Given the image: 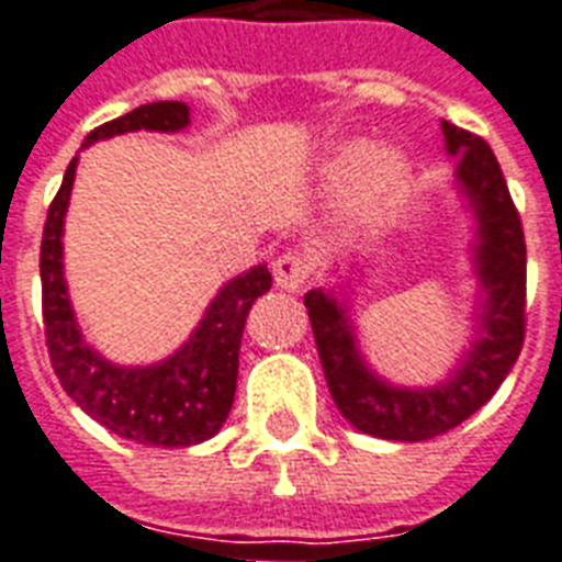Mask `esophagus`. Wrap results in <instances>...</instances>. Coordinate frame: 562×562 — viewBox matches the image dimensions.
<instances>
[{
    "label": "esophagus",
    "instance_id": "1",
    "mask_svg": "<svg viewBox=\"0 0 562 562\" xmlns=\"http://www.w3.org/2000/svg\"><path fill=\"white\" fill-rule=\"evenodd\" d=\"M272 276H276V284L286 293H299L302 286L311 281L314 276V260L302 251H284L272 263Z\"/></svg>",
    "mask_w": 562,
    "mask_h": 562
}]
</instances>
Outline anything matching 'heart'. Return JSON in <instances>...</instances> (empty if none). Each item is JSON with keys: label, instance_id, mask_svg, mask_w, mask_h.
I'll list each match as a JSON object with an SVG mask.
<instances>
[{"label": "heart", "instance_id": "heart-1", "mask_svg": "<svg viewBox=\"0 0 562 562\" xmlns=\"http://www.w3.org/2000/svg\"><path fill=\"white\" fill-rule=\"evenodd\" d=\"M367 167L371 168L370 172ZM364 170L368 175L358 186L356 213L364 222H382L394 213V206L406 192V162L400 156L382 154L376 159V147L370 142H346L326 159L323 180L331 189H346L349 183H356Z\"/></svg>", "mask_w": 562, "mask_h": 562}]
</instances>
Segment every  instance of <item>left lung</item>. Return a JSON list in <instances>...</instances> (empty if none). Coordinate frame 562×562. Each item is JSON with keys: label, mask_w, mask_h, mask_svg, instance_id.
Instances as JSON below:
<instances>
[{"label": "left lung", "mask_w": 562, "mask_h": 562, "mask_svg": "<svg viewBox=\"0 0 562 562\" xmlns=\"http://www.w3.org/2000/svg\"><path fill=\"white\" fill-rule=\"evenodd\" d=\"M447 154L459 156L457 180L476 218L474 263L486 302L476 340L445 385L394 387L361 361L346 305L326 290L305 296L316 352L340 415L367 436L426 441L450 432L495 396L525 344L527 248L521 216L486 138L441 121Z\"/></svg>", "instance_id": "left-lung-1"}]
</instances>
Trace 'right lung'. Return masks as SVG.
Segmentation results:
<instances>
[{
  "mask_svg": "<svg viewBox=\"0 0 562 562\" xmlns=\"http://www.w3.org/2000/svg\"><path fill=\"white\" fill-rule=\"evenodd\" d=\"M189 124V105L177 100L138 105L133 112L91 130L86 145L133 130L175 133ZM76 177V156L65 171L61 189L49 204L41 239V305L49 361L58 382L86 415L136 445L189 447L213 438L234 406L239 344L246 316L257 296L272 286L263 263L236 276L218 290L206 307L195 335L183 349L150 367H117L86 344L76 326L67 296L61 234L70 189Z\"/></svg>",
  "mask_w": 562,
  "mask_h": 562,
  "instance_id": "add662e5",
  "label": "right lung"
}]
</instances>
